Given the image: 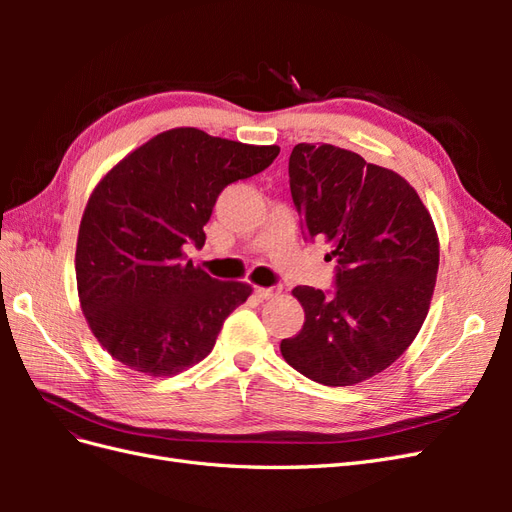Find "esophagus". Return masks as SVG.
Segmentation results:
<instances>
[{"label": "esophagus", "instance_id": "obj_1", "mask_svg": "<svg viewBox=\"0 0 512 512\" xmlns=\"http://www.w3.org/2000/svg\"><path fill=\"white\" fill-rule=\"evenodd\" d=\"M256 294L260 299H275L277 294H280V288L277 286H271V288H262V286H258L256 288Z\"/></svg>", "mask_w": 512, "mask_h": 512}]
</instances>
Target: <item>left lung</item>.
Segmentation results:
<instances>
[{
  "mask_svg": "<svg viewBox=\"0 0 512 512\" xmlns=\"http://www.w3.org/2000/svg\"><path fill=\"white\" fill-rule=\"evenodd\" d=\"M288 175L305 235L333 245L337 288L292 290L305 322L282 339V356L314 382L359 384L395 363L423 327L440 265L436 226L404 177L354 151L299 143Z\"/></svg>",
  "mask_w": 512,
  "mask_h": 512,
  "instance_id": "left-lung-1",
  "label": "left lung"
}]
</instances>
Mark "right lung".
Listing matches in <instances>:
<instances>
[{"label":"right lung","mask_w":512,"mask_h":512,"mask_svg":"<svg viewBox=\"0 0 512 512\" xmlns=\"http://www.w3.org/2000/svg\"><path fill=\"white\" fill-rule=\"evenodd\" d=\"M277 145L196 128L166 130L113 166L91 192L76 241L81 309L100 346L162 378L203 361L252 286L220 282L185 258L226 185L265 170Z\"/></svg>","instance_id":"add662e5"}]
</instances>
